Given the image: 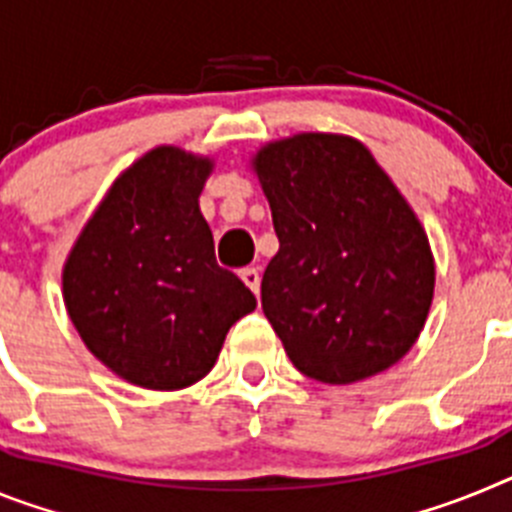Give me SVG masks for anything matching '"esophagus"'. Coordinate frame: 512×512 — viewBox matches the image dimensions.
I'll return each instance as SVG.
<instances>
[{"label":"esophagus","mask_w":512,"mask_h":512,"mask_svg":"<svg viewBox=\"0 0 512 512\" xmlns=\"http://www.w3.org/2000/svg\"><path fill=\"white\" fill-rule=\"evenodd\" d=\"M241 279H243V284H246V287L251 289L253 295L259 297V289H261V274H259V269H243V271H241Z\"/></svg>","instance_id":"34e87169"}]
</instances>
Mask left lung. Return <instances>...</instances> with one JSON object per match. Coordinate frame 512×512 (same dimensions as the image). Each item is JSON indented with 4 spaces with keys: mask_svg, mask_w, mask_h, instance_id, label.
I'll list each match as a JSON object with an SVG mask.
<instances>
[{
    "mask_svg": "<svg viewBox=\"0 0 512 512\" xmlns=\"http://www.w3.org/2000/svg\"><path fill=\"white\" fill-rule=\"evenodd\" d=\"M279 238L261 307L305 377L351 384L390 369L433 300L431 246L359 140L302 133L253 158Z\"/></svg>",
    "mask_w": 512,
    "mask_h": 512,
    "instance_id": "8db88e82",
    "label": "left lung"
}]
</instances>
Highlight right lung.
<instances>
[{
    "instance_id": "obj_1",
    "label": "right lung",
    "mask_w": 512,
    "mask_h": 512,
    "mask_svg": "<svg viewBox=\"0 0 512 512\" xmlns=\"http://www.w3.org/2000/svg\"><path fill=\"white\" fill-rule=\"evenodd\" d=\"M210 158L156 148L112 184L63 269L81 341L117 377L148 390L200 382L230 325L256 307L215 261L200 212Z\"/></svg>"
}]
</instances>
